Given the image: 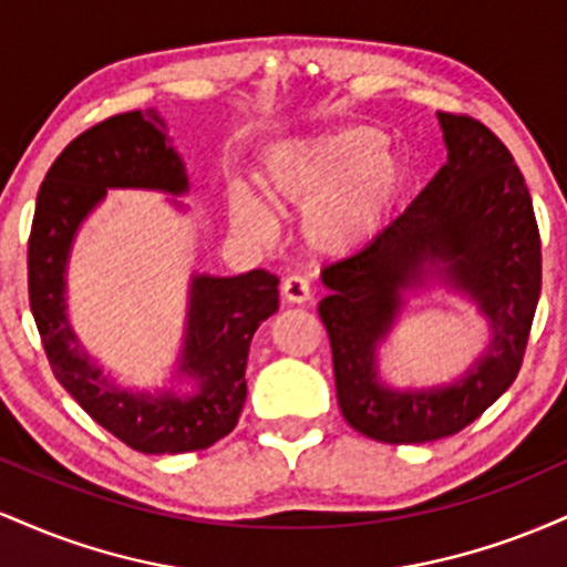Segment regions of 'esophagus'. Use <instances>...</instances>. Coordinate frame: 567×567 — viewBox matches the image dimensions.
I'll use <instances>...</instances> for the list:
<instances>
[{"mask_svg":"<svg viewBox=\"0 0 567 567\" xmlns=\"http://www.w3.org/2000/svg\"><path fill=\"white\" fill-rule=\"evenodd\" d=\"M282 296L288 303H306L311 301V288L309 279H303L301 275H290L282 282Z\"/></svg>","mask_w":567,"mask_h":567,"instance_id":"esophagus-1","label":"esophagus"}]
</instances>
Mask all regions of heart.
Segmentation results:
<instances>
[{
	"mask_svg": "<svg viewBox=\"0 0 567 567\" xmlns=\"http://www.w3.org/2000/svg\"><path fill=\"white\" fill-rule=\"evenodd\" d=\"M402 184V165L373 127H338L275 146L264 165L266 199L277 210H303L315 250L343 256L381 229ZM237 229L256 237L275 231L269 205L252 192L229 194Z\"/></svg>",
	"mask_w": 567,
	"mask_h": 567,
	"instance_id": "b5f03b06",
	"label": "heart"
}]
</instances>
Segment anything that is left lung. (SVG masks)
<instances>
[{
	"instance_id": "left-lung-1",
	"label": "left lung",
	"mask_w": 567,
	"mask_h": 567,
	"mask_svg": "<svg viewBox=\"0 0 567 567\" xmlns=\"http://www.w3.org/2000/svg\"><path fill=\"white\" fill-rule=\"evenodd\" d=\"M437 120L445 165L373 243L322 271L338 405L351 429L389 445L451 437L483 415L517 379L542 292V239L509 148L472 116ZM434 284L470 300L492 341L451 384L392 388L380 343L409 292Z\"/></svg>"
}]
</instances>
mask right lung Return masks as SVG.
<instances>
[{"instance_id": "right-lung-1", "label": "right lung", "mask_w": 567, "mask_h": 567, "mask_svg": "<svg viewBox=\"0 0 567 567\" xmlns=\"http://www.w3.org/2000/svg\"><path fill=\"white\" fill-rule=\"evenodd\" d=\"M112 188L188 194L184 157L157 109L116 114L84 130L44 175L29 237V298L42 347L61 386L133 451H205L237 426L247 396V351L258 324L279 309V279L264 269L237 277L194 271L171 386H122L87 354L66 311L71 247ZM173 205L184 210L181 202Z\"/></svg>"}]
</instances>
